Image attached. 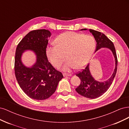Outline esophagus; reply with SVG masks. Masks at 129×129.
I'll use <instances>...</instances> for the list:
<instances>
[{
	"mask_svg": "<svg viewBox=\"0 0 129 129\" xmlns=\"http://www.w3.org/2000/svg\"><path fill=\"white\" fill-rule=\"evenodd\" d=\"M72 76V74H63V76L64 77H68V76Z\"/></svg>",
	"mask_w": 129,
	"mask_h": 129,
	"instance_id": "1",
	"label": "esophagus"
}]
</instances>
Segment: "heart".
<instances>
[{
  "mask_svg": "<svg viewBox=\"0 0 129 129\" xmlns=\"http://www.w3.org/2000/svg\"><path fill=\"white\" fill-rule=\"evenodd\" d=\"M56 45L49 46L47 55L52 64L58 67L66 57L68 60L62 67L65 72L81 69L89 62L95 49L94 38L89 35L67 32L58 36L55 41Z\"/></svg>",
  "mask_w": 129,
  "mask_h": 129,
  "instance_id": "1",
  "label": "heart"
}]
</instances>
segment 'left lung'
I'll use <instances>...</instances> for the list:
<instances>
[{"mask_svg":"<svg viewBox=\"0 0 129 129\" xmlns=\"http://www.w3.org/2000/svg\"><path fill=\"white\" fill-rule=\"evenodd\" d=\"M81 30H87V28L81 29ZM90 32L92 33L96 41V48L95 52L102 48H107L112 52L115 57V68L112 75L109 79L103 82H99L94 79L89 70V64L87 65L82 71L76 74L81 80V83L75 90L80 95L90 99H96L102 95L107 91L111 85L115 77L117 68V58L116 50L113 42L102 33L93 29H89Z\"/></svg>","mask_w":129,"mask_h":129,"instance_id":"8db88e82","label":"left lung"}]
</instances>
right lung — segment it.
Here are the masks:
<instances>
[{
  "label": "right lung",
  "mask_w": 129,
  "mask_h": 129,
  "mask_svg": "<svg viewBox=\"0 0 129 129\" xmlns=\"http://www.w3.org/2000/svg\"><path fill=\"white\" fill-rule=\"evenodd\" d=\"M49 30L45 29L30 31L18 45L15 51L14 71L18 83L26 94L36 100H44L55 91L62 74L50 63L46 55ZM31 50L37 56L35 63L30 68L22 62V53Z\"/></svg>",
  "instance_id": "obj_1"
}]
</instances>
